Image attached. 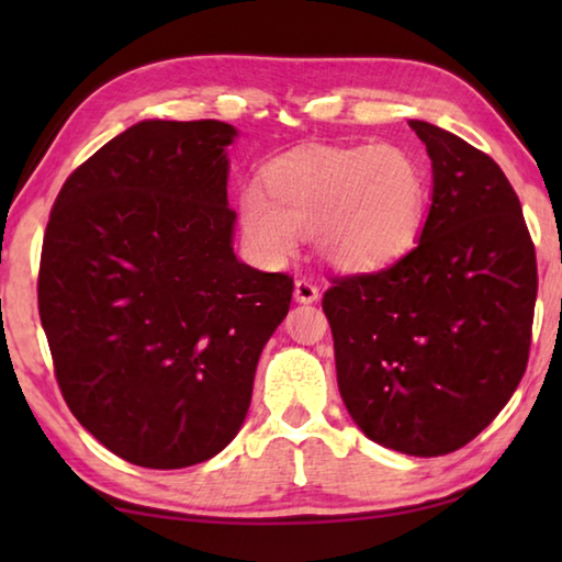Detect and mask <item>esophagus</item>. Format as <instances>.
Here are the masks:
<instances>
[{
    "instance_id": "34e87169",
    "label": "esophagus",
    "mask_w": 562,
    "mask_h": 562,
    "mask_svg": "<svg viewBox=\"0 0 562 562\" xmlns=\"http://www.w3.org/2000/svg\"><path fill=\"white\" fill-rule=\"evenodd\" d=\"M294 300L300 304H312L319 300V288L317 284H312L310 280H297L294 282Z\"/></svg>"
}]
</instances>
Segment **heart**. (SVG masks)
<instances>
[{
  "label": "heart",
  "instance_id": "obj_1",
  "mask_svg": "<svg viewBox=\"0 0 562 562\" xmlns=\"http://www.w3.org/2000/svg\"><path fill=\"white\" fill-rule=\"evenodd\" d=\"M426 198V178L404 148H317L274 160L265 170V190L245 186L237 217L265 260H288L300 233L312 231L327 265L364 272L384 268L414 245Z\"/></svg>",
  "mask_w": 562,
  "mask_h": 562
}]
</instances>
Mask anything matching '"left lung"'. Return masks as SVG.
Listing matches in <instances>:
<instances>
[{"mask_svg": "<svg viewBox=\"0 0 562 562\" xmlns=\"http://www.w3.org/2000/svg\"><path fill=\"white\" fill-rule=\"evenodd\" d=\"M431 207L392 268L335 278L322 310L337 384L369 439L443 456L498 416L528 364L538 268L520 201L496 160L426 121Z\"/></svg>", "mask_w": 562, "mask_h": 562, "instance_id": "8db88e82", "label": "left lung"}]
</instances>
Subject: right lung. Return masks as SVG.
<instances>
[{
  "instance_id": "add662e5",
  "label": "right lung",
  "mask_w": 562,
  "mask_h": 562,
  "mask_svg": "<svg viewBox=\"0 0 562 562\" xmlns=\"http://www.w3.org/2000/svg\"><path fill=\"white\" fill-rule=\"evenodd\" d=\"M223 121H140L66 178L46 225L40 317L91 436L144 469L235 439L292 278L233 252Z\"/></svg>"
}]
</instances>
